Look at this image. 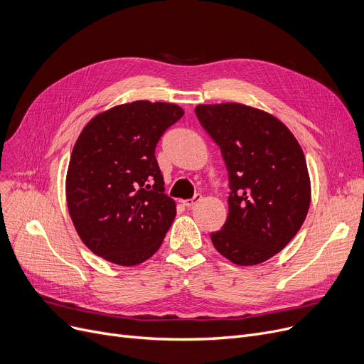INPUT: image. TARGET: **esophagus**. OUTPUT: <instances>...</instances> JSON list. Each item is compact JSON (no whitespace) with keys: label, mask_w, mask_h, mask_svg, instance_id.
<instances>
[{"label":"esophagus","mask_w":364,"mask_h":364,"mask_svg":"<svg viewBox=\"0 0 364 364\" xmlns=\"http://www.w3.org/2000/svg\"><path fill=\"white\" fill-rule=\"evenodd\" d=\"M201 200V196L200 194H196L193 198H189V200H183L182 203H183V205H186V207H193V205H196L198 201Z\"/></svg>","instance_id":"1"}]
</instances>
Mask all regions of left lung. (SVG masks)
<instances>
[{
  "label": "left lung",
  "mask_w": 364,
  "mask_h": 364,
  "mask_svg": "<svg viewBox=\"0 0 364 364\" xmlns=\"http://www.w3.org/2000/svg\"><path fill=\"white\" fill-rule=\"evenodd\" d=\"M196 115L228 170V218L215 249L237 265L283 250L306 218L311 183L295 136L274 115L241 103L198 105Z\"/></svg>",
  "instance_id": "obj_1"
}]
</instances>
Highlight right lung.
I'll use <instances>...</instances> for the list:
<instances>
[{
    "label": "right lung",
    "mask_w": 364,
    "mask_h": 364,
    "mask_svg": "<svg viewBox=\"0 0 364 364\" xmlns=\"http://www.w3.org/2000/svg\"><path fill=\"white\" fill-rule=\"evenodd\" d=\"M175 103L136 100L97 114L78 136L66 175L74 227L107 261L132 267L157 252L176 216L155 146L181 119Z\"/></svg>",
    "instance_id": "1"
}]
</instances>
